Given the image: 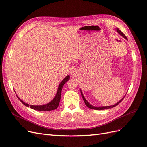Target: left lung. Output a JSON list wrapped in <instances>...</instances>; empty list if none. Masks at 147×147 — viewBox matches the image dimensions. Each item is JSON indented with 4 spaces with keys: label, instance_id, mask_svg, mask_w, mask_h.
I'll list each match as a JSON object with an SVG mask.
<instances>
[{
    "label": "left lung",
    "instance_id": "obj_1",
    "mask_svg": "<svg viewBox=\"0 0 147 147\" xmlns=\"http://www.w3.org/2000/svg\"><path fill=\"white\" fill-rule=\"evenodd\" d=\"M117 32H118L120 35H121V36H123L124 38H125L127 40V37H126V35H124L119 29L117 28ZM80 91H81V90H80ZM81 94H82V97H83V100H84V103H85L86 105L88 107H89L90 109H91L99 110H104V109H110V108H113V107H114L117 106L118 104H119L120 103V102H121L123 100V99L124 98V97L121 100H119L118 102H117V103L116 104H115V105H111V106H105V107H94V106H92V105H91V104H90L88 103V102L86 100V99L84 98V97L83 96V93H82V91H81Z\"/></svg>",
    "mask_w": 147,
    "mask_h": 147
}]
</instances>
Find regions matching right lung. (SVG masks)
Here are the masks:
<instances>
[{"label":"right lung","instance_id":"1","mask_svg":"<svg viewBox=\"0 0 147 147\" xmlns=\"http://www.w3.org/2000/svg\"><path fill=\"white\" fill-rule=\"evenodd\" d=\"M70 78L69 75H67L63 81L61 82L59 84V87H58V90H57V93L56 94V96L55 97V98L53 99L49 103L45 104V105H29L28 104L25 103L24 102L23 100H21L18 96L16 95L18 98L19 99V100L23 103L24 105L27 107H30L31 109H32L34 110H36L38 111H50L53 110H55L57 108V107L59 106V102H60V99H61V91H62V88H63L64 84L67 82Z\"/></svg>","mask_w":147,"mask_h":147}]
</instances>
